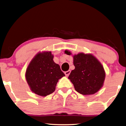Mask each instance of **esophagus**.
Masks as SVG:
<instances>
[{
	"label": "esophagus",
	"mask_w": 126,
	"mask_h": 126,
	"mask_svg": "<svg viewBox=\"0 0 126 126\" xmlns=\"http://www.w3.org/2000/svg\"><path fill=\"white\" fill-rule=\"evenodd\" d=\"M70 72H71V71H70V70H68V71L65 72V75L66 76H69V75H70Z\"/></svg>",
	"instance_id": "obj_1"
}]
</instances>
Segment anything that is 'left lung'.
Masks as SVG:
<instances>
[{"label":"left lung","mask_w":126,"mask_h":126,"mask_svg":"<svg viewBox=\"0 0 126 126\" xmlns=\"http://www.w3.org/2000/svg\"><path fill=\"white\" fill-rule=\"evenodd\" d=\"M67 55H71L65 50ZM75 69L72 70L68 79L73 83L77 92L83 95L96 93L103 85L106 74L102 65L91 54L79 53L73 56Z\"/></svg>","instance_id":"left-lung-1"}]
</instances>
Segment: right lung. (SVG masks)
Returning a JSON list of instances; mask_svg holds the SVG:
<instances>
[{
  "instance_id": "right-lung-1",
  "label": "right lung",
  "mask_w": 126,
  "mask_h": 126,
  "mask_svg": "<svg viewBox=\"0 0 126 126\" xmlns=\"http://www.w3.org/2000/svg\"><path fill=\"white\" fill-rule=\"evenodd\" d=\"M53 58L51 51L39 52L26 69L25 78L31 91L39 96L53 93L59 79L65 76Z\"/></svg>"
}]
</instances>
